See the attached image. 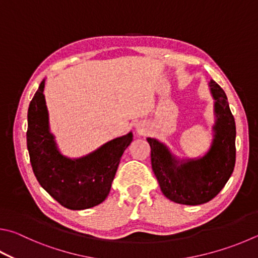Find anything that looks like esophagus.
<instances>
[{
    "instance_id": "1",
    "label": "esophagus",
    "mask_w": 258,
    "mask_h": 258,
    "mask_svg": "<svg viewBox=\"0 0 258 258\" xmlns=\"http://www.w3.org/2000/svg\"><path fill=\"white\" fill-rule=\"evenodd\" d=\"M137 131H138V133H140V134H143V133H145V131H147V128H145V126L144 125H137Z\"/></svg>"
}]
</instances>
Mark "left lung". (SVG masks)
Returning <instances> with one entry per match:
<instances>
[{"label":"left lung","mask_w":258,"mask_h":258,"mask_svg":"<svg viewBox=\"0 0 258 258\" xmlns=\"http://www.w3.org/2000/svg\"><path fill=\"white\" fill-rule=\"evenodd\" d=\"M214 121L210 147L198 158H180L166 143L147 138L151 148L152 170L167 199L185 205H200L219 194L230 178L236 162V124L226 92L209 81Z\"/></svg>","instance_id":"obj_1"}]
</instances>
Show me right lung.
<instances>
[{"label": "right lung", "mask_w": 258, "mask_h": 258, "mask_svg": "<svg viewBox=\"0 0 258 258\" xmlns=\"http://www.w3.org/2000/svg\"><path fill=\"white\" fill-rule=\"evenodd\" d=\"M44 88L45 79L28 108L27 147L34 174L40 186L64 208L96 207L108 196L120 158L133 141V133L110 140L86 156H64L50 132Z\"/></svg>", "instance_id": "right-lung-1"}]
</instances>
